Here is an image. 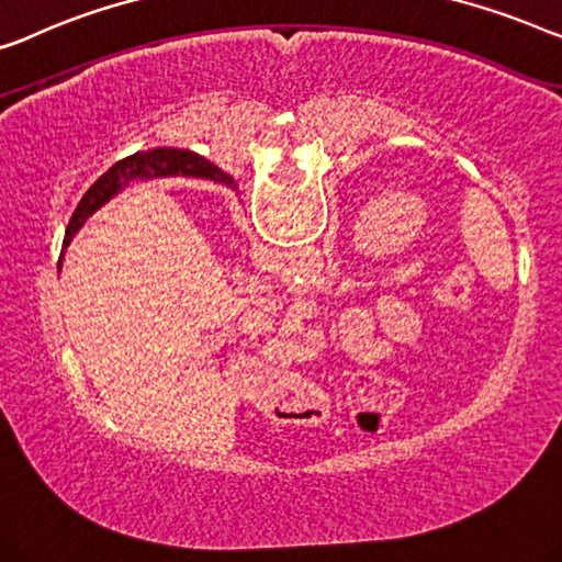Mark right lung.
<instances>
[{"instance_id": "add662e5", "label": "right lung", "mask_w": 562, "mask_h": 562, "mask_svg": "<svg viewBox=\"0 0 562 562\" xmlns=\"http://www.w3.org/2000/svg\"><path fill=\"white\" fill-rule=\"evenodd\" d=\"M205 177V180H215L221 184L233 187V177L223 175L215 165H210L205 157L194 154L190 149H169V146H159V149H149V151H136L132 157H124L116 161L109 172H103L99 180L91 184V190L83 194L80 205L76 207V213L70 217L68 231H65V240H63V254L65 248L70 246V240L76 238V233L83 227V223L91 217L95 210H101L111 198L128 187V182L134 180H159V177ZM63 254L60 261L63 263Z\"/></svg>"}]
</instances>
